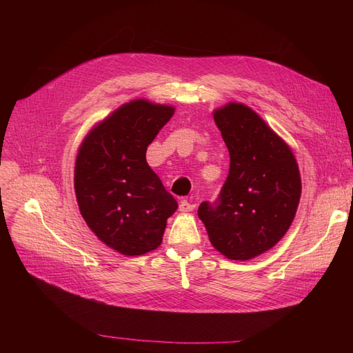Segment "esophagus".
Masks as SVG:
<instances>
[{
    "label": "esophagus",
    "instance_id": "obj_1",
    "mask_svg": "<svg viewBox=\"0 0 353 353\" xmlns=\"http://www.w3.org/2000/svg\"><path fill=\"white\" fill-rule=\"evenodd\" d=\"M194 208H196L194 203H191V201H188V200H183V201L179 203V210L183 212V213L194 210Z\"/></svg>",
    "mask_w": 353,
    "mask_h": 353
}]
</instances>
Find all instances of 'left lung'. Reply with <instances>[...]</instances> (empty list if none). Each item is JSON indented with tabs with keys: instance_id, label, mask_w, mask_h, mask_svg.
I'll list each match as a JSON object with an SVG mask.
<instances>
[{
	"instance_id": "left-lung-1",
	"label": "left lung",
	"mask_w": 353,
	"mask_h": 353,
	"mask_svg": "<svg viewBox=\"0 0 353 353\" xmlns=\"http://www.w3.org/2000/svg\"><path fill=\"white\" fill-rule=\"evenodd\" d=\"M230 152V172L215 205L199 218L213 248L231 261H249L279 243L302 194L296 157L283 138L243 103L213 110Z\"/></svg>"
}]
</instances>
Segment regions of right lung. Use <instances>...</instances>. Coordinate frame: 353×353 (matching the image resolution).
<instances>
[{
	"mask_svg": "<svg viewBox=\"0 0 353 353\" xmlns=\"http://www.w3.org/2000/svg\"><path fill=\"white\" fill-rule=\"evenodd\" d=\"M175 108L145 99L122 104L85 135L74 162V194L100 241L125 256L157 249L176 200L145 160Z\"/></svg>",
	"mask_w": 353,
	"mask_h": 353,
	"instance_id": "obj_1",
	"label": "right lung"
}]
</instances>
